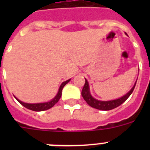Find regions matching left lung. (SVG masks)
Here are the masks:
<instances>
[{"label":"left lung","mask_w":150,"mask_h":150,"mask_svg":"<svg viewBox=\"0 0 150 150\" xmlns=\"http://www.w3.org/2000/svg\"><path fill=\"white\" fill-rule=\"evenodd\" d=\"M125 34H127L126 33H125ZM85 79H86V83H85L84 86H83V90H82V96H83L84 100L86 101V103L88 105L91 106L93 108H95V109L100 110H110L114 109L116 107L121 105L122 103H124L128 98V97L132 95L136 83H137V81L135 82L134 85L132 88V89L130 90L128 93L123 95L122 97H121L120 98L111 100H106L105 101V100H97V99H95V98L91 96V93H90L89 85H88L87 79L86 78H85Z\"/></svg>","instance_id":"left-lung-1"}]
</instances>
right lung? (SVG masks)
<instances>
[{"mask_svg": "<svg viewBox=\"0 0 150 150\" xmlns=\"http://www.w3.org/2000/svg\"><path fill=\"white\" fill-rule=\"evenodd\" d=\"M70 80H71V79H67V80H66V81L63 82V83H62V85L60 86V87H59V91H58L57 95L55 96V98L48 102H44V103H38V104H28V103H25V102L21 101L20 100H18V99L17 98H16V97L15 98L22 106L26 107L27 109L30 110L38 111H38L46 110H49L50 109V108H52V107H53V106L56 104L57 102L59 101L61 96H62V89H63L64 86L67 83H69Z\"/></svg>", "mask_w": 150, "mask_h": 150, "instance_id": "obj_1", "label": "right lung"}]
</instances>
